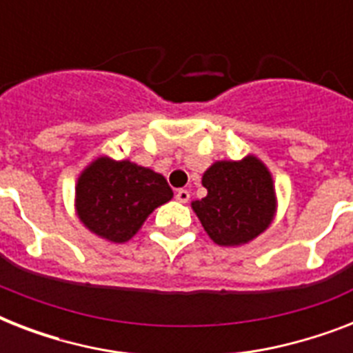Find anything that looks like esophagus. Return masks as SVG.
I'll list each match as a JSON object with an SVG mask.
<instances>
[{
	"instance_id": "34e87169",
	"label": "esophagus",
	"mask_w": 353,
	"mask_h": 353,
	"mask_svg": "<svg viewBox=\"0 0 353 353\" xmlns=\"http://www.w3.org/2000/svg\"><path fill=\"white\" fill-rule=\"evenodd\" d=\"M176 199L179 201V203H187L188 199H190V192L185 190V188H179V190L176 192Z\"/></svg>"
}]
</instances>
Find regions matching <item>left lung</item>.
Listing matches in <instances>:
<instances>
[{
  "label": "left lung",
  "mask_w": 353,
  "mask_h": 353,
  "mask_svg": "<svg viewBox=\"0 0 353 353\" xmlns=\"http://www.w3.org/2000/svg\"><path fill=\"white\" fill-rule=\"evenodd\" d=\"M207 196L194 201L207 234L218 245H241L269 227L276 209L273 177L262 161H218L203 174Z\"/></svg>",
  "instance_id": "8db88e82"
}]
</instances>
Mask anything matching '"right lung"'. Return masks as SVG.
I'll return each instance as SVG.
<instances>
[{
    "mask_svg": "<svg viewBox=\"0 0 353 353\" xmlns=\"http://www.w3.org/2000/svg\"><path fill=\"white\" fill-rule=\"evenodd\" d=\"M172 196V188L157 172L130 161L99 157L80 174L77 212L91 232L122 243Z\"/></svg>",
    "mask_w": 353,
    "mask_h": 353,
    "instance_id": "obj_1",
    "label": "right lung"
}]
</instances>
